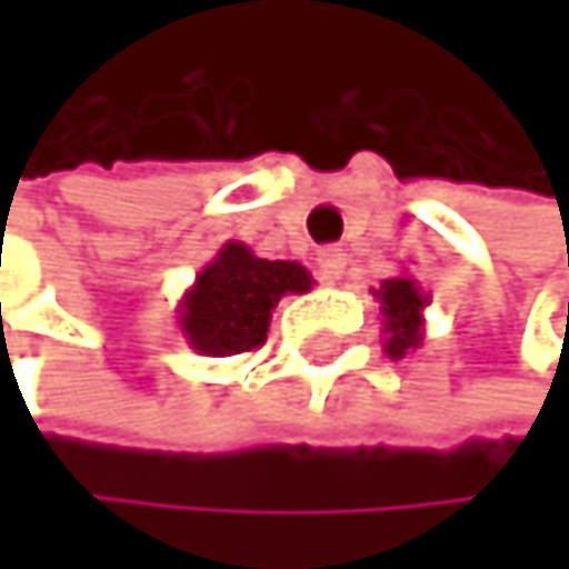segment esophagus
I'll return each mask as SVG.
<instances>
[{"instance_id": "1", "label": "esophagus", "mask_w": 569, "mask_h": 569, "mask_svg": "<svg viewBox=\"0 0 569 569\" xmlns=\"http://www.w3.org/2000/svg\"><path fill=\"white\" fill-rule=\"evenodd\" d=\"M345 266H348V252L338 249V246H327V249L317 252V269H320V279L323 282H338L341 272H345Z\"/></svg>"}]
</instances>
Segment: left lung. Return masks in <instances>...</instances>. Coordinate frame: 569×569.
I'll use <instances>...</instances> for the list:
<instances>
[{"label":"left lung","instance_id":"1","mask_svg":"<svg viewBox=\"0 0 569 569\" xmlns=\"http://www.w3.org/2000/svg\"><path fill=\"white\" fill-rule=\"evenodd\" d=\"M382 310V345L389 358H406L409 351H417L427 338V303L430 297L420 290V282L399 272L392 279H382L379 290H371Z\"/></svg>","mask_w":569,"mask_h":569}]
</instances>
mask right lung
<instances>
[{"instance_id":"add662e5","label":"right lung","mask_w":569,"mask_h":569,"mask_svg":"<svg viewBox=\"0 0 569 569\" xmlns=\"http://www.w3.org/2000/svg\"><path fill=\"white\" fill-rule=\"evenodd\" d=\"M310 287L313 276L300 262H269L242 242H224L177 303L180 335L208 358L246 355L266 341L276 303Z\"/></svg>"}]
</instances>
